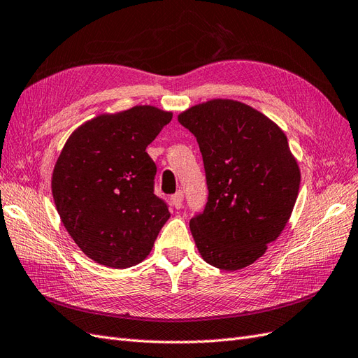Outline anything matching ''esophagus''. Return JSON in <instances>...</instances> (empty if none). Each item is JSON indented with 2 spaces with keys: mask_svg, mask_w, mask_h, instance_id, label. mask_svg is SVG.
Listing matches in <instances>:
<instances>
[{
  "mask_svg": "<svg viewBox=\"0 0 358 358\" xmlns=\"http://www.w3.org/2000/svg\"><path fill=\"white\" fill-rule=\"evenodd\" d=\"M171 201H172V206L176 208H181L182 207V201H185V194H182L181 190H178L177 194H173L171 196Z\"/></svg>",
  "mask_w": 358,
  "mask_h": 358,
  "instance_id": "34e87169",
  "label": "esophagus"
}]
</instances>
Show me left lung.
<instances>
[{
	"label": "left lung",
	"instance_id": "obj_1",
	"mask_svg": "<svg viewBox=\"0 0 358 358\" xmlns=\"http://www.w3.org/2000/svg\"><path fill=\"white\" fill-rule=\"evenodd\" d=\"M178 122L196 137L208 196L190 219L199 254L215 268L250 266L281 234L299 190L287 137L269 117L231 99L186 110Z\"/></svg>",
	"mask_w": 358,
	"mask_h": 358
}]
</instances>
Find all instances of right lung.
<instances>
[{
	"label": "right lung",
	"mask_w": 358,
	"mask_h": 358,
	"mask_svg": "<svg viewBox=\"0 0 358 358\" xmlns=\"http://www.w3.org/2000/svg\"><path fill=\"white\" fill-rule=\"evenodd\" d=\"M172 113L136 106L98 116L71 134L52 172V196L87 257L130 268L150 254L169 206L154 194L157 166L146 152Z\"/></svg>",
	"instance_id": "right-lung-1"
}]
</instances>
